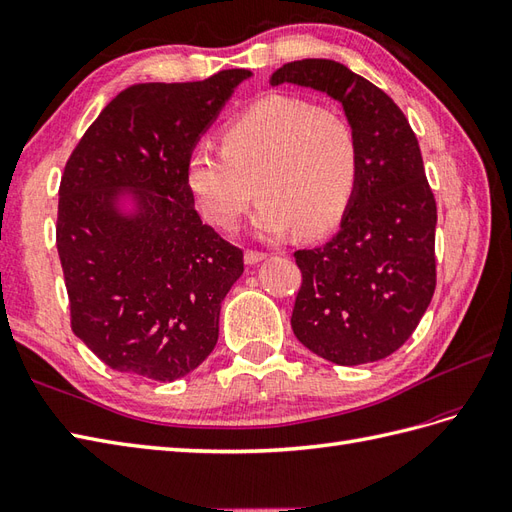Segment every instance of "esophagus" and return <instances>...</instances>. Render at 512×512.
<instances>
[{"label":"esophagus","instance_id":"obj_1","mask_svg":"<svg viewBox=\"0 0 512 512\" xmlns=\"http://www.w3.org/2000/svg\"><path fill=\"white\" fill-rule=\"evenodd\" d=\"M268 255L266 253H261V251H246L244 253V261L248 266H255V264H259V261H264Z\"/></svg>","mask_w":512,"mask_h":512}]
</instances>
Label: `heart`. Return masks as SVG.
Segmentation results:
<instances>
[{
	"mask_svg": "<svg viewBox=\"0 0 512 512\" xmlns=\"http://www.w3.org/2000/svg\"><path fill=\"white\" fill-rule=\"evenodd\" d=\"M355 129L333 110L298 97L270 95L225 125L220 149L199 144L188 155L186 186L203 216L233 231L261 196L253 225L261 235L298 227L320 235L344 218L359 186Z\"/></svg>",
	"mask_w": 512,
	"mask_h": 512,
	"instance_id": "b5f03b06",
	"label": "heart"
}]
</instances>
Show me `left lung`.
Here are the masks:
<instances>
[{"label": "left lung", "mask_w": 512, "mask_h": 512, "mask_svg": "<svg viewBox=\"0 0 512 512\" xmlns=\"http://www.w3.org/2000/svg\"><path fill=\"white\" fill-rule=\"evenodd\" d=\"M270 84L316 88L342 103L361 164L339 231L294 253L303 274L294 335L337 365L381 361L413 335L437 285V203L417 138L389 95L335 60L287 62Z\"/></svg>", "instance_id": "8db88e82"}]
</instances>
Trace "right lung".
Returning <instances> with one entry per match:
<instances>
[{
	"instance_id": "obj_1",
	"label": "right lung",
	"mask_w": 512,
	"mask_h": 512,
	"mask_svg": "<svg viewBox=\"0 0 512 512\" xmlns=\"http://www.w3.org/2000/svg\"><path fill=\"white\" fill-rule=\"evenodd\" d=\"M251 75L229 69L203 82L129 86L64 166L56 246L71 329L116 372L177 381L218 342L220 303L244 255L196 214L186 162ZM125 191L131 215L118 207Z\"/></svg>"
}]
</instances>
